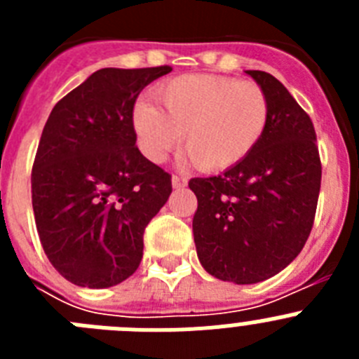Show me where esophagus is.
Instances as JSON below:
<instances>
[{
  "instance_id": "34e87169",
  "label": "esophagus",
  "mask_w": 359,
  "mask_h": 359,
  "mask_svg": "<svg viewBox=\"0 0 359 359\" xmlns=\"http://www.w3.org/2000/svg\"><path fill=\"white\" fill-rule=\"evenodd\" d=\"M172 187H174V189H183V187H187V177L174 174V176H172Z\"/></svg>"
}]
</instances>
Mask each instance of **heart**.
Instances as JSON below:
<instances>
[{
	"mask_svg": "<svg viewBox=\"0 0 359 359\" xmlns=\"http://www.w3.org/2000/svg\"><path fill=\"white\" fill-rule=\"evenodd\" d=\"M158 104H136L133 123L142 152L167 160L187 133V156L207 170L230 169L264 135L269 104L257 82L223 75H182L158 86Z\"/></svg>",
	"mask_w": 359,
	"mask_h": 359,
	"instance_id": "obj_1",
	"label": "heart"
}]
</instances>
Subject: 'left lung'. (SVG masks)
<instances>
[{"instance_id": "8db88e82", "label": "left lung", "mask_w": 359, "mask_h": 359, "mask_svg": "<svg viewBox=\"0 0 359 359\" xmlns=\"http://www.w3.org/2000/svg\"><path fill=\"white\" fill-rule=\"evenodd\" d=\"M269 116L248 156L221 176L192 177L199 262L212 277L255 284L293 262L315 223L322 163L309 115L280 81L248 69Z\"/></svg>"}]
</instances>
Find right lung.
<instances>
[{"mask_svg": "<svg viewBox=\"0 0 359 359\" xmlns=\"http://www.w3.org/2000/svg\"><path fill=\"white\" fill-rule=\"evenodd\" d=\"M170 66L102 68L53 106L32 167V207L43 250L75 286L131 277L144 231L170 192V174L136 147L133 109Z\"/></svg>", "mask_w": 359, "mask_h": 359, "instance_id": "add662e5", "label": "right lung"}]
</instances>
